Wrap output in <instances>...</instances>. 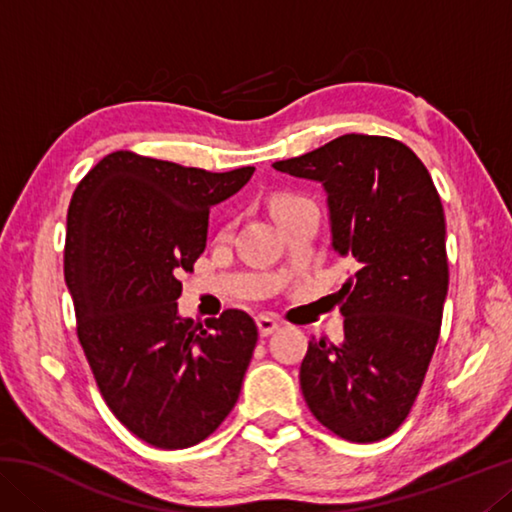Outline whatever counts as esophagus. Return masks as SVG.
Wrapping results in <instances>:
<instances>
[{
	"instance_id": "34e87169",
	"label": "esophagus",
	"mask_w": 512,
	"mask_h": 512,
	"mask_svg": "<svg viewBox=\"0 0 512 512\" xmlns=\"http://www.w3.org/2000/svg\"><path fill=\"white\" fill-rule=\"evenodd\" d=\"M277 327H280V325H277L275 318L257 316V329H259V334H262V336H271Z\"/></svg>"
}]
</instances>
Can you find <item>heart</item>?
<instances>
[{
	"mask_svg": "<svg viewBox=\"0 0 512 512\" xmlns=\"http://www.w3.org/2000/svg\"><path fill=\"white\" fill-rule=\"evenodd\" d=\"M298 201H305V198H300V196H293V194H282V196L273 198V205H271V210H273V212H280V210H284V207H289V205L298 203Z\"/></svg>",
	"mask_w": 512,
	"mask_h": 512,
	"instance_id": "b5f03b06",
	"label": "heart"
}]
</instances>
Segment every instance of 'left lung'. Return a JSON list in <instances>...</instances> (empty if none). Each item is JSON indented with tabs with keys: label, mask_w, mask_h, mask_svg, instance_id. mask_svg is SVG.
<instances>
[{
	"label": "left lung",
	"mask_w": 512,
	"mask_h": 512,
	"mask_svg": "<svg viewBox=\"0 0 512 512\" xmlns=\"http://www.w3.org/2000/svg\"><path fill=\"white\" fill-rule=\"evenodd\" d=\"M273 167L325 187L332 246L354 268L334 293L345 339L309 341L302 395L336 436L377 443L409 415L440 336L443 203L422 160L391 137L341 135Z\"/></svg>",
	"instance_id": "obj_1"
}]
</instances>
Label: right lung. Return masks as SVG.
Masks as SVG:
<instances>
[{
	"mask_svg": "<svg viewBox=\"0 0 512 512\" xmlns=\"http://www.w3.org/2000/svg\"><path fill=\"white\" fill-rule=\"evenodd\" d=\"M255 167L212 173L115 151L88 171L67 210L65 282L76 334L108 409L153 447L198 445L235 409L257 345L246 311L178 316L205 250L210 207Z\"/></svg>",
	"mask_w": 512,
	"mask_h": 512,
	"instance_id": "1",
	"label": "right lung"
}]
</instances>
